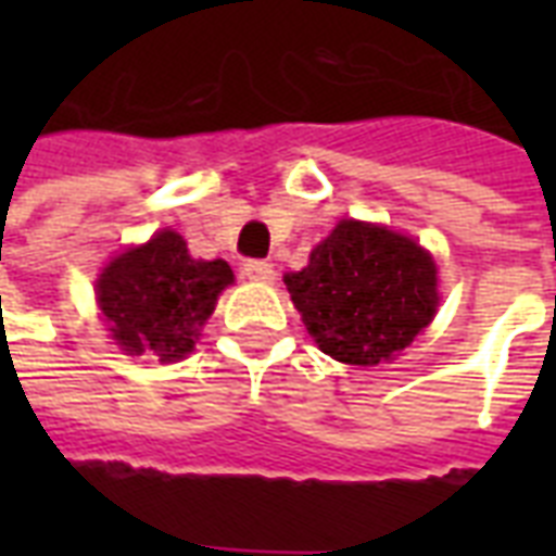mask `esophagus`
I'll use <instances>...</instances> for the list:
<instances>
[{"label": "esophagus", "instance_id": "esophagus-1", "mask_svg": "<svg viewBox=\"0 0 556 556\" xmlns=\"http://www.w3.org/2000/svg\"><path fill=\"white\" fill-rule=\"evenodd\" d=\"M242 274L248 279H253V282H270V279H274V265L262 260H244Z\"/></svg>", "mask_w": 556, "mask_h": 556}]
</instances>
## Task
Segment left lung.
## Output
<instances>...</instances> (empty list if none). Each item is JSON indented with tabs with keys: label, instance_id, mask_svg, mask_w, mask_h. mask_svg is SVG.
Wrapping results in <instances>:
<instances>
[{
	"label": "left lung",
	"instance_id": "8db88e82",
	"mask_svg": "<svg viewBox=\"0 0 556 556\" xmlns=\"http://www.w3.org/2000/svg\"><path fill=\"white\" fill-rule=\"evenodd\" d=\"M288 294L317 346L340 364L378 366L421 334L439 308L435 265L421 244L364 222H340Z\"/></svg>",
	"mask_w": 556,
	"mask_h": 556
}]
</instances>
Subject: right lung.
<instances>
[{
	"instance_id": "right-lung-1",
	"label": "right lung",
	"mask_w": 556,
	"mask_h": 556,
	"mask_svg": "<svg viewBox=\"0 0 556 556\" xmlns=\"http://www.w3.org/2000/svg\"><path fill=\"white\" fill-rule=\"evenodd\" d=\"M230 282L233 270L225 260H192L181 236L161 230L109 262L98 279V303L126 355L169 364L190 355Z\"/></svg>"
}]
</instances>
